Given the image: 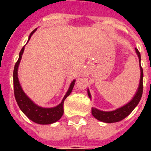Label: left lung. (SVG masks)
I'll list each match as a JSON object with an SVG mask.
<instances>
[{
	"mask_svg": "<svg viewBox=\"0 0 151 151\" xmlns=\"http://www.w3.org/2000/svg\"><path fill=\"white\" fill-rule=\"evenodd\" d=\"M135 49H136V54H137L139 57V63L140 64V53H139L137 48H135ZM143 68L141 67L140 65V80H139V85L137 92L135 94L132 99L129 103L122 106V107L118 108L117 110H113V111H102V110H98L96 108L92 107V114L93 115V117H96L97 120H99L100 122H105V123H114V122H120V121H122L124 118H125L127 116H129L132 113V111L135 109L136 106L138 105V103H139V101L141 99V97H142V95H143ZM88 96L91 99V94H90L88 90Z\"/></svg>",
	"mask_w": 151,
	"mask_h": 151,
	"instance_id": "1",
	"label": "left lung"
}]
</instances>
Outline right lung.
Here are the masks:
<instances>
[{
    "mask_svg": "<svg viewBox=\"0 0 151 151\" xmlns=\"http://www.w3.org/2000/svg\"><path fill=\"white\" fill-rule=\"evenodd\" d=\"M36 29H34V31H32L31 34H29L28 41H29L33 34L36 31ZM24 48L25 46H23L20 51L19 59L15 63L14 71H13V85H14V94H15V100L17 102L20 110H22V113L29 119L31 120L32 122L40 124H49L55 123L57 121H59L63 114L64 100L66 99V97L70 96L72 92L74 84H75V80H73L71 82L68 91L64 96L63 99L59 105L52 108H43L37 106L25 94V92L21 88L19 81L18 78V68L20 63V60L22 59V55L24 52Z\"/></svg>",
    "mask_w": 151,
    "mask_h": 151,
    "instance_id": "right-lung-1",
    "label": "right lung"
}]
</instances>
